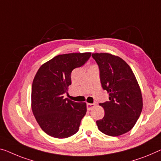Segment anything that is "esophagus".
Listing matches in <instances>:
<instances>
[{
	"label": "esophagus",
	"instance_id": "34e87169",
	"mask_svg": "<svg viewBox=\"0 0 161 161\" xmlns=\"http://www.w3.org/2000/svg\"><path fill=\"white\" fill-rule=\"evenodd\" d=\"M95 106L94 103H87V109L89 111Z\"/></svg>",
	"mask_w": 161,
	"mask_h": 161
}]
</instances>
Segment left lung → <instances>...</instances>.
Returning <instances> with one entry per match:
<instances>
[{
  "mask_svg": "<svg viewBox=\"0 0 161 161\" xmlns=\"http://www.w3.org/2000/svg\"><path fill=\"white\" fill-rule=\"evenodd\" d=\"M98 64L103 90L108 93V101L99 105L104 109L102 119L96 121L103 134L117 137L132 130L142 109V97L132 69L119 57L108 53H93Z\"/></svg>",
  "mask_w": 161,
  "mask_h": 161,
  "instance_id": "8db88e82",
  "label": "left lung"
}]
</instances>
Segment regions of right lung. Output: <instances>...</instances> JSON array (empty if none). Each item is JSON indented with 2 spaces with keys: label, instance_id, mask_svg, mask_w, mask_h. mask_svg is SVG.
Here are the masks:
<instances>
[{
  "label": "right lung",
  "instance_id": "1",
  "mask_svg": "<svg viewBox=\"0 0 161 161\" xmlns=\"http://www.w3.org/2000/svg\"><path fill=\"white\" fill-rule=\"evenodd\" d=\"M91 53H69L55 56L43 64L34 78L31 109L44 132L63 139L75 135L86 113V103L64 98L71 85V72L80 68Z\"/></svg>",
  "mask_w": 161,
  "mask_h": 161
}]
</instances>
